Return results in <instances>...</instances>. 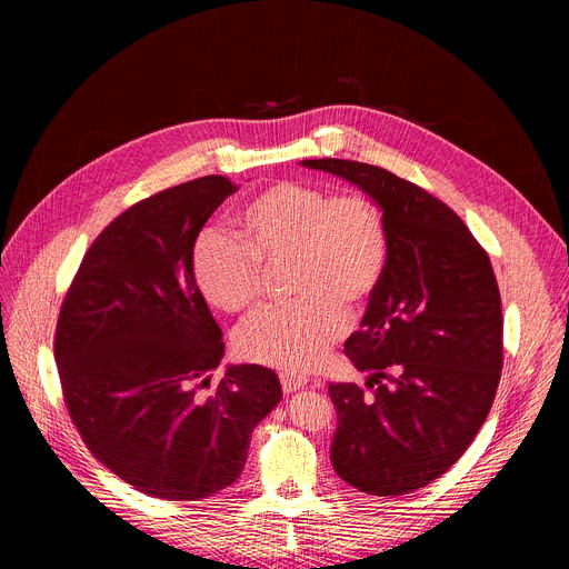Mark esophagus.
I'll use <instances>...</instances> for the list:
<instances>
[{"mask_svg": "<svg viewBox=\"0 0 569 569\" xmlns=\"http://www.w3.org/2000/svg\"><path fill=\"white\" fill-rule=\"evenodd\" d=\"M280 382H282L284 395H293V391H298V389L308 385V378L296 376V373H280Z\"/></svg>", "mask_w": 569, "mask_h": 569, "instance_id": "34e87169", "label": "esophagus"}]
</instances>
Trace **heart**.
<instances>
[{
  "label": "heart",
  "mask_w": 569,
  "mask_h": 569,
  "mask_svg": "<svg viewBox=\"0 0 569 569\" xmlns=\"http://www.w3.org/2000/svg\"><path fill=\"white\" fill-rule=\"evenodd\" d=\"M287 269L282 308L257 315L237 335L248 362L305 371L341 339L348 310L362 315L391 264V232L378 200L310 182H276L232 216V239L207 230L191 248V276L211 308L243 315L261 298V269Z\"/></svg>",
  "instance_id": "obj_1"
}]
</instances>
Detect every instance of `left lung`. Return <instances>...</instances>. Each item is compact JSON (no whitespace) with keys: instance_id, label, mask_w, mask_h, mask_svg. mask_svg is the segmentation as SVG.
<instances>
[{"instance_id":"8db88e82","label":"left lung","mask_w":569,"mask_h":569,"mask_svg":"<svg viewBox=\"0 0 569 569\" xmlns=\"http://www.w3.org/2000/svg\"><path fill=\"white\" fill-rule=\"evenodd\" d=\"M380 202L391 232L387 280L343 353L369 373L328 385L332 467L348 486L401 497L447 473L483 426L503 367L499 284L462 218L385 168L305 159Z\"/></svg>"}]
</instances>
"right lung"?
Listing matches in <instances>:
<instances>
[{
    "mask_svg": "<svg viewBox=\"0 0 569 569\" xmlns=\"http://www.w3.org/2000/svg\"><path fill=\"white\" fill-rule=\"evenodd\" d=\"M237 189L207 174L124 209L86 250L57 321L63 401L83 445L166 501L232 486L254 426L282 401L280 378L259 365L228 367L209 389L226 343L191 248Z\"/></svg>",
    "mask_w": 569,
    "mask_h": 569,
    "instance_id": "right-lung-1",
    "label": "right lung"
}]
</instances>
